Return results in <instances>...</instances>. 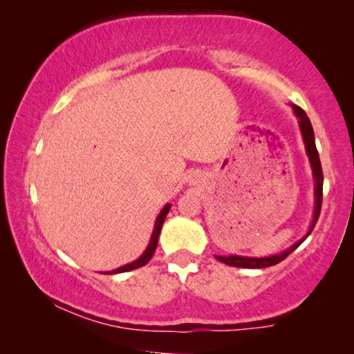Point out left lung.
Listing matches in <instances>:
<instances>
[{
	"label": "left lung",
	"mask_w": 354,
	"mask_h": 354,
	"mask_svg": "<svg viewBox=\"0 0 354 354\" xmlns=\"http://www.w3.org/2000/svg\"><path fill=\"white\" fill-rule=\"evenodd\" d=\"M292 109L295 115L298 119V125H299V132H301L303 137V143H304V149H306L309 164H311V171H313V178H314V212H313V222L309 225V229L306 232V235L303 239H299L297 243H293L290 248H287L282 253L277 254H270V256H264V258H253V256H240V254H230V256H216V259H219L221 263L234 266V268H246V269H263V268H269V266H274L283 261L287 256L298 248L299 245L303 243L304 240L308 239V235L311 234L314 225L319 219V212H321V206H322V183H324V176H322V167H321V159H319V153L316 148V142H314V130L313 125L309 122L308 115L304 111L299 108V106L292 104Z\"/></svg>",
	"instance_id": "left-lung-1"
}]
</instances>
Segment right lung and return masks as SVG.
I'll return each instance as SVG.
<instances>
[{
    "label": "right lung",
    "instance_id": "1",
    "mask_svg": "<svg viewBox=\"0 0 354 354\" xmlns=\"http://www.w3.org/2000/svg\"><path fill=\"white\" fill-rule=\"evenodd\" d=\"M171 209V205H167L162 207L161 212H159L158 217H156V222H154V229H153V234H151V239H149V243L147 246V250L143 251V254L140 256L138 259H135L133 263H129L122 266V268H118L114 270H109V272H103V274H120V272H129V270H133V269H138L142 268L148 263L149 259H151V256L154 254V250H156L158 246V240H159V234H161V229H162V224H164V219H166L167 212Z\"/></svg>",
    "mask_w": 354,
    "mask_h": 354
}]
</instances>
